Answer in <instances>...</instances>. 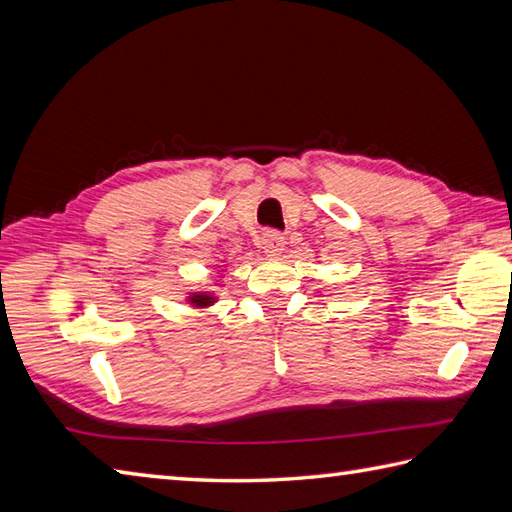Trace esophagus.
<instances>
[{
	"mask_svg": "<svg viewBox=\"0 0 512 512\" xmlns=\"http://www.w3.org/2000/svg\"><path fill=\"white\" fill-rule=\"evenodd\" d=\"M284 237H281L279 233L275 231H266L262 235V239H259V248L264 250L266 257H277L281 255V250H284Z\"/></svg>",
	"mask_w": 512,
	"mask_h": 512,
	"instance_id": "34e87169",
	"label": "esophagus"
}]
</instances>
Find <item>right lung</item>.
I'll return each instance as SVG.
<instances>
[{
    "instance_id": "add662e5",
    "label": "right lung",
    "mask_w": 512,
    "mask_h": 512,
    "mask_svg": "<svg viewBox=\"0 0 512 512\" xmlns=\"http://www.w3.org/2000/svg\"><path fill=\"white\" fill-rule=\"evenodd\" d=\"M184 301L195 310H206L213 306V303H217V295L215 292H187V299Z\"/></svg>"
}]
</instances>
